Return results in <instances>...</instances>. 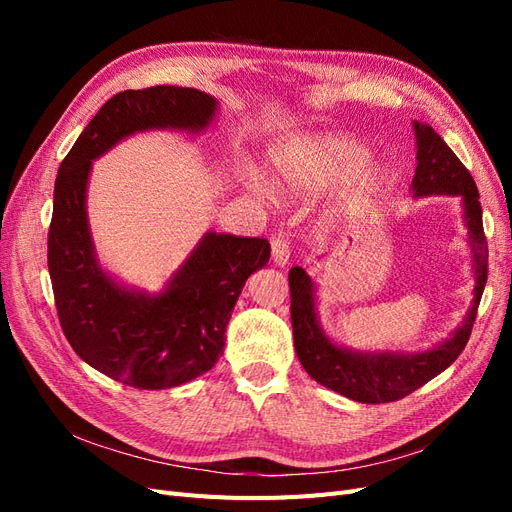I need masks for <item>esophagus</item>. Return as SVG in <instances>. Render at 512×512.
I'll return each mask as SVG.
<instances>
[{"label": "esophagus", "mask_w": 512, "mask_h": 512, "mask_svg": "<svg viewBox=\"0 0 512 512\" xmlns=\"http://www.w3.org/2000/svg\"><path fill=\"white\" fill-rule=\"evenodd\" d=\"M271 258H273V265L275 267H282L284 269L288 265L290 250H288V241L282 235L273 237V241H271Z\"/></svg>", "instance_id": "esophagus-1"}]
</instances>
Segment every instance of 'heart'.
<instances>
[{
  "instance_id": "heart-1",
  "label": "heart",
  "mask_w": 512,
  "mask_h": 512,
  "mask_svg": "<svg viewBox=\"0 0 512 512\" xmlns=\"http://www.w3.org/2000/svg\"><path fill=\"white\" fill-rule=\"evenodd\" d=\"M384 179V168L369 162V147L348 134L290 138L269 153V181L288 196H316L344 181L327 213L329 224L365 213L380 196Z\"/></svg>"
}]
</instances>
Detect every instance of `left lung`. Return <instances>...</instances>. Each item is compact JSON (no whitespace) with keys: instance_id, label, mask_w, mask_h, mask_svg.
I'll list each match as a JSON object with an SVG mask.
<instances>
[{"instance_id":"8db88e82","label":"left lung","mask_w":512,"mask_h":512,"mask_svg":"<svg viewBox=\"0 0 512 512\" xmlns=\"http://www.w3.org/2000/svg\"><path fill=\"white\" fill-rule=\"evenodd\" d=\"M416 170L412 177V198L457 196L461 200L463 226L468 230L474 273V299L459 327L427 350H354L337 344L324 333L318 316V284L305 269L294 267L290 280V318L294 350L303 369L318 384L361 404H389L421 389L446 367H451L466 348L476 309L487 284V241L483 230L478 188L468 168L429 123L414 121Z\"/></svg>"}]
</instances>
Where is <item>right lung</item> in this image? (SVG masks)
<instances>
[{
    "label": "right lung",
    "mask_w": 512,
    "mask_h": 512,
    "mask_svg": "<svg viewBox=\"0 0 512 512\" xmlns=\"http://www.w3.org/2000/svg\"><path fill=\"white\" fill-rule=\"evenodd\" d=\"M218 108V98L192 87L121 91L76 138L55 179L49 273L61 329L87 365L134 389H173L218 363L232 309L271 245L209 230L160 292L123 284L100 265L91 237V168L134 134H203Z\"/></svg>",
    "instance_id": "obj_1"
}]
</instances>
